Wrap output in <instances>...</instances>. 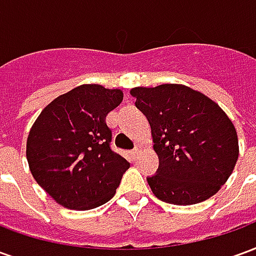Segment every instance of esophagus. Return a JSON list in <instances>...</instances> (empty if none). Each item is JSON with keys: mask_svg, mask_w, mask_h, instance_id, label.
I'll return each instance as SVG.
<instances>
[{"mask_svg": "<svg viewBox=\"0 0 256 256\" xmlns=\"http://www.w3.org/2000/svg\"><path fill=\"white\" fill-rule=\"evenodd\" d=\"M140 150H141V146H138V145H137V146H134V150H132V155H133L134 159H136V158L138 156Z\"/></svg>", "mask_w": 256, "mask_h": 256, "instance_id": "obj_1", "label": "esophagus"}]
</instances>
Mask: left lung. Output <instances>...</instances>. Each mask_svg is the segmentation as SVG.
<instances>
[{"mask_svg": "<svg viewBox=\"0 0 256 256\" xmlns=\"http://www.w3.org/2000/svg\"><path fill=\"white\" fill-rule=\"evenodd\" d=\"M136 106L152 130L159 156L152 192L177 206L204 202L230 177L238 158L236 128L218 104L184 84L134 88Z\"/></svg>", "mask_w": 256, "mask_h": 256, "instance_id": "1", "label": "left lung"}]
</instances>
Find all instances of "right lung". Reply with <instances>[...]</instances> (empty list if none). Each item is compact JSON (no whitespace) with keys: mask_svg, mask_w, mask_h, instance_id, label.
Wrapping results in <instances>:
<instances>
[{"mask_svg":"<svg viewBox=\"0 0 256 256\" xmlns=\"http://www.w3.org/2000/svg\"><path fill=\"white\" fill-rule=\"evenodd\" d=\"M122 100L119 89L82 84L54 98L32 124L31 174L58 204L90 210L115 194L130 163L112 150L106 118Z\"/></svg>","mask_w":256,"mask_h":256,"instance_id":"1","label":"right lung"}]
</instances>
